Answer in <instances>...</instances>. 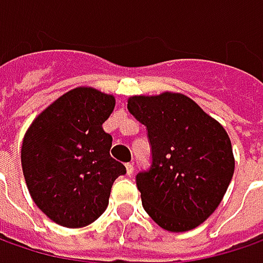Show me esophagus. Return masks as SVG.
Wrapping results in <instances>:
<instances>
[{
	"label": "esophagus",
	"mask_w": 263,
	"mask_h": 263,
	"mask_svg": "<svg viewBox=\"0 0 263 263\" xmlns=\"http://www.w3.org/2000/svg\"><path fill=\"white\" fill-rule=\"evenodd\" d=\"M125 166H126V174H128V176H132V173H134V165H132V163H126Z\"/></svg>",
	"instance_id": "1"
}]
</instances>
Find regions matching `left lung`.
I'll list each match as a JSON object with an SVG mask.
<instances>
[{
    "mask_svg": "<svg viewBox=\"0 0 263 263\" xmlns=\"http://www.w3.org/2000/svg\"><path fill=\"white\" fill-rule=\"evenodd\" d=\"M128 110L146 126L150 168L135 176L143 207L161 228L184 232L219 207L234 176V155L220 123L181 93L132 97Z\"/></svg>",
    "mask_w": 263,
    "mask_h": 263,
    "instance_id": "left-lung-1",
    "label": "left lung"
}]
</instances>
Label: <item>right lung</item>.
Instances as JSON below:
<instances>
[{
	"label": "right lung",
	"mask_w": 263,
	"mask_h": 263,
	"mask_svg": "<svg viewBox=\"0 0 263 263\" xmlns=\"http://www.w3.org/2000/svg\"><path fill=\"white\" fill-rule=\"evenodd\" d=\"M116 101L92 87H77L54 101L28 129L22 170L34 202L54 223L82 228L108 205L123 163L110 156L111 135L102 123Z\"/></svg>",
	"instance_id": "add662e5"
}]
</instances>
